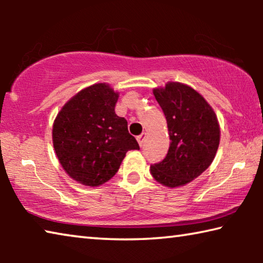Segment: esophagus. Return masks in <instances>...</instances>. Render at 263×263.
<instances>
[{
  "mask_svg": "<svg viewBox=\"0 0 263 263\" xmlns=\"http://www.w3.org/2000/svg\"><path fill=\"white\" fill-rule=\"evenodd\" d=\"M145 138H146V133L145 132H142L140 136H138L137 137V140H138V144H139L140 146L144 144V141H145Z\"/></svg>",
  "mask_w": 263,
  "mask_h": 263,
  "instance_id": "esophagus-1",
  "label": "esophagus"
}]
</instances>
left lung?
I'll return each instance as SVG.
<instances>
[{
    "mask_svg": "<svg viewBox=\"0 0 263 263\" xmlns=\"http://www.w3.org/2000/svg\"><path fill=\"white\" fill-rule=\"evenodd\" d=\"M167 119L171 145L151 174L168 188L185 185L212 163L220 141V127L212 106L197 90L181 82L153 89Z\"/></svg>",
    "mask_w": 263,
    "mask_h": 263,
    "instance_id": "8db88e82",
    "label": "left lung"
}]
</instances>
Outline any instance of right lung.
I'll use <instances>...</instances> for the list:
<instances>
[{
  "label": "right lung",
  "instance_id": "add662e5",
  "mask_svg": "<svg viewBox=\"0 0 263 263\" xmlns=\"http://www.w3.org/2000/svg\"><path fill=\"white\" fill-rule=\"evenodd\" d=\"M119 92L105 82L83 88L66 102L53 123L52 140L61 167L74 181L99 186L139 149L125 118L115 112Z\"/></svg>",
  "mask_w": 263,
  "mask_h": 263
}]
</instances>
